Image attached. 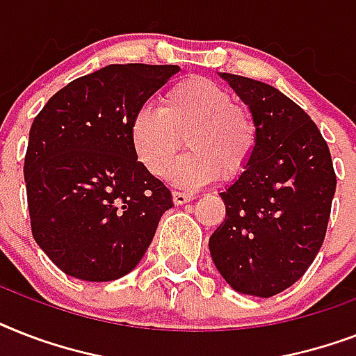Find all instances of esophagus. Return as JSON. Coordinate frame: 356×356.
<instances>
[{"label":"esophagus","instance_id":"obj_1","mask_svg":"<svg viewBox=\"0 0 356 356\" xmlns=\"http://www.w3.org/2000/svg\"><path fill=\"white\" fill-rule=\"evenodd\" d=\"M194 200V195L186 194V192H173V203L175 205H184V203H190Z\"/></svg>","mask_w":356,"mask_h":356}]
</instances>
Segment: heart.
I'll return each instance as SVG.
<instances>
[{
	"mask_svg": "<svg viewBox=\"0 0 356 356\" xmlns=\"http://www.w3.org/2000/svg\"><path fill=\"white\" fill-rule=\"evenodd\" d=\"M183 138L190 153L172 168L170 181L181 188H197L220 173L234 181L248 170L259 145V125L225 86L192 75L168 88L162 107L144 105L131 120L133 147L153 175L170 168Z\"/></svg>",
	"mask_w": 356,
	"mask_h": 356,
	"instance_id": "b5f03b06",
	"label": "heart"
}]
</instances>
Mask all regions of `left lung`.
I'll return each instance as SVG.
<instances>
[{"mask_svg": "<svg viewBox=\"0 0 356 356\" xmlns=\"http://www.w3.org/2000/svg\"><path fill=\"white\" fill-rule=\"evenodd\" d=\"M220 75L253 114L259 145L220 194L225 220L209 249L236 292L271 298L299 281L320 251L337 173L320 129L290 97L260 81Z\"/></svg>", "mask_w": 356, "mask_h": 356, "instance_id": "1", "label": "left lung"}]
</instances>
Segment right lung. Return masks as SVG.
Returning <instances> with one entry per match:
<instances>
[{"mask_svg": "<svg viewBox=\"0 0 356 356\" xmlns=\"http://www.w3.org/2000/svg\"><path fill=\"white\" fill-rule=\"evenodd\" d=\"M177 72L173 64H111L60 88L31 125V229L66 275H127L173 207L172 192L138 161L131 120Z\"/></svg>", "mask_w": 356, "mask_h": 356, "instance_id": "add662e5", "label": "right lung"}]
</instances>
